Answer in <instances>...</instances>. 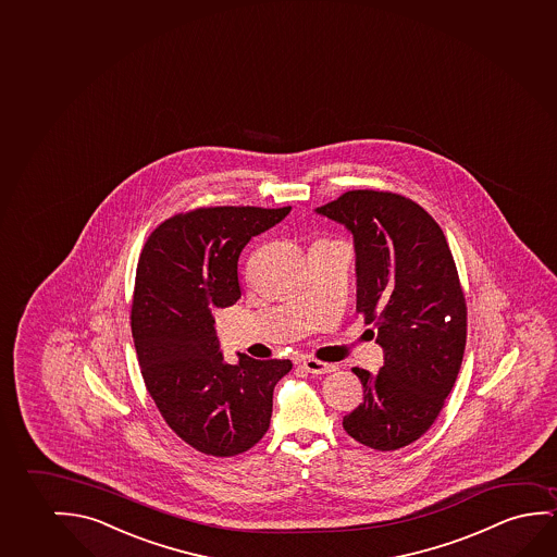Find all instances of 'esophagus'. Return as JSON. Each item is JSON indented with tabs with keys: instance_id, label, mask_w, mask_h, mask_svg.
Segmentation results:
<instances>
[{
	"instance_id": "34e87169",
	"label": "esophagus",
	"mask_w": 557,
	"mask_h": 557,
	"mask_svg": "<svg viewBox=\"0 0 557 557\" xmlns=\"http://www.w3.org/2000/svg\"><path fill=\"white\" fill-rule=\"evenodd\" d=\"M301 367L309 372V374H330L337 369L336 364H329V362L317 361V359H304Z\"/></svg>"
}]
</instances>
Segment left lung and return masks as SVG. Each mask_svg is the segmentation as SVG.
Wrapping results in <instances>:
<instances>
[{
  "label": "left lung",
  "instance_id": "8db88e82",
  "mask_svg": "<svg viewBox=\"0 0 557 557\" xmlns=\"http://www.w3.org/2000/svg\"><path fill=\"white\" fill-rule=\"evenodd\" d=\"M314 212L355 244L357 311L376 326L384 367L352 369L364 400L344 416L352 440L397 450L420 440L455 385L466 347V299L440 225L405 196L349 190Z\"/></svg>",
  "mask_w": 557,
  "mask_h": 557
}]
</instances>
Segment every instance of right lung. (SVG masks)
I'll return each instance as SVG.
<instances>
[{
	"label": "right lung",
	"mask_w": 557,
	"mask_h": 557,
	"mask_svg": "<svg viewBox=\"0 0 557 557\" xmlns=\"http://www.w3.org/2000/svg\"><path fill=\"white\" fill-rule=\"evenodd\" d=\"M290 210L200 208L164 221L143 248L132 306L143 380L165 423L198 453L253 447L269 430L274 385L292 370L244 352L225 362L213 317L240 298L244 246Z\"/></svg>",
	"instance_id": "obj_1"
}]
</instances>
